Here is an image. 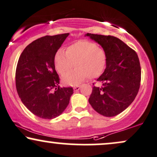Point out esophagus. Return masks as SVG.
<instances>
[{"label": "esophagus", "mask_w": 157, "mask_h": 157, "mask_svg": "<svg viewBox=\"0 0 157 157\" xmlns=\"http://www.w3.org/2000/svg\"><path fill=\"white\" fill-rule=\"evenodd\" d=\"M80 87H81V86H75V88H74V90H75V91H77V90H80Z\"/></svg>", "instance_id": "1"}]
</instances>
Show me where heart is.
Here are the masks:
<instances>
[{
	"label": "heart",
	"instance_id": "obj_1",
	"mask_svg": "<svg viewBox=\"0 0 157 157\" xmlns=\"http://www.w3.org/2000/svg\"><path fill=\"white\" fill-rule=\"evenodd\" d=\"M106 51L95 43L80 41L67 48L66 52L57 51L54 57L56 70L60 75L67 73L74 67L76 69L64 75L62 80L68 86H76L86 77L94 79L103 73L107 65Z\"/></svg>",
	"mask_w": 157,
	"mask_h": 157
}]
</instances>
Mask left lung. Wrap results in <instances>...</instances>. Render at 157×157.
<instances>
[{"label":"left lung","mask_w":157,"mask_h":157,"mask_svg":"<svg viewBox=\"0 0 157 157\" xmlns=\"http://www.w3.org/2000/svg\"><path fill=\"white\" fill-rule=\"evenodd\" d=\"M106 51V69L97 79L89 99L94 110L106 117L119 114L135 100L140 86L141 68L135 50L113 36L87 33Z\"/></svg>","instance_id":"obj_1"}]
</instances>
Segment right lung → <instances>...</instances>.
<instances>
[{
	"label": "right lung",
	"instance_id": "1",
	"mask_svg": "<svg viewBox=\"0 0 157 157\" xmlns=\"http://www.w3.org/2000/svg\"><path fill=\"white\" fill-rule=\"evenodd\" d=\"M69 33L45 36L22 51L16 69V88L24 105L39 118L59 116L69 103L73 88H60L55 55Z\"/></svg>",
	"mask_w": 157,
	"mask_h": 157
}]
</instances>
